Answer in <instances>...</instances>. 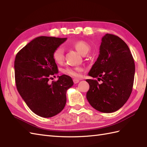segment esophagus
Returning <instances> with one entry per match:
<instances>
[{
	"label": "esophagus",
	"instance_id": "obj_1",
	"mask_svg": "<svg viewBox=\"0 0 147 147\" xmlns=\"http://www.w3.org/2000/svg\"><path fill=\"white\" fill-rule=\"evenodd\" d=\"M79 82H80V80H79L76 79V78L73 79V82H74V84H76V83H78Z\"/></svg>",
	"mask_w": 147,
	"mask_h": 147
}]
</instances>
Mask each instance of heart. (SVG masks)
<instances>
[{"label": "heart", "mask_w": 147, "mask_h": 147, "mask_svg": "<svg viewBox=\"0 0 147 147\" xmlns=\"http://www.w3.org/2000/svg\"><path fill=\"white\" fill-rule=\"evenodd\" d=\"M71 45L81 55H85L88 52L90 49V47L87 42L83 40H78V41L72 43ZM53 59L57 64H61L64 60V49L62 47H58L56 48L52 54ZM82 71V68L80 67H67L64 69V73L69 74L72 76H78L79 73Z\"/></svg>", "instance_id": "1"}]
</instances>
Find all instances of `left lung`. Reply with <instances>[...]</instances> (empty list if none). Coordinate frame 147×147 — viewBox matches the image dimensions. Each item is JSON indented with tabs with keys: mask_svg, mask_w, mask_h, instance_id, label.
Wrapping results in <instances>:
<instances>
[{
	"mask_svg": "<svg viewBox=\"0 0 147 147\" xmlns=\"http://www.w3.org/2000/svg\"><path fill=\"white\" fill-rule=\"evenodd\" d=\"M98 57L88 75L101 81L86 80L90 85L86 98L96 111H117L125 104L132 92L135 65L126 43L117 36L102 37Z\"/></svg>",
	"mask_w": 147,
	"mask_h": 147,
	"instance_id": "obj_1",
	"label": "left lung"
}]
</instances>
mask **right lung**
<instances>
[{
  "instance_id": "1",
  "label": "right lung",
  "mask_w": 147,
  "mask_h": 147,
  "mask_svg": "<svg viewBox=\"0 0 147 147\" xmlns=\"http://www.w3.org/2000/svg\"><path fill=\"white\" fill-rule=\"evenodd\" d=\"M66 38L42 36L33 39L16 55L15 81L17 90L31 111L42 117L61 112L66 103L67 90L73 85L70 76H58L49 83L58 69L53 59L54 50Z\"/></svg>"
}]
</instances>
